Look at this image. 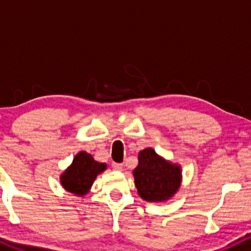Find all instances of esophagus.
I'll list each match as a JSON object with an SVG mask.
<instances>
[{
  "label": "esophagus",
  "instance_id": "obj_1",
  "mask_svg": "<svg viewBox=\"0 0 251 251\" xmlns=\"http://www.w3.org/2000/svg\"><path fill=\"white\" fill-rule=\"evenodd\" d=\"M112 169L116 170V171H122L123 164L122 163H112Z\"/></svg>",
  "mask_w": 251,
  "mask_h": 251
}]
</instances>
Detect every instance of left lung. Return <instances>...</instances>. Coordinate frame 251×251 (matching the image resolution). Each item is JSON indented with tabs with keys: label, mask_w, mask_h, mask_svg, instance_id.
<instances>
[{
	"label": "left lung",
	"mask_w": 251,
	"mask_h": 251,
	"mask_svg": "<svg viewBox=\"0 0 251 251\" xmlns=\"http://www.w3.org/2000/svg\"><path fill=\"white\" fill-rule=\"evenodd\" d=\"M139 164L134 169V183L138 194L148 201H162L175 195L180 185V168L165 162L152 149L138 155Z\"/></svg>",
	"instance_id": "obj_1"
}]
</instances>
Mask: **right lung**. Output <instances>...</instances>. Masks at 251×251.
<instances>
[{
  "instance_id": "1",
  "label": "right lung",
  "mask_w": 251,
  "mask_h": 251,
  "mask_svg": "<svg viewBox=\"0 0 251 251\" xmlns=\"http://www.w3.org/2000/svg\"><path fill=\"white\" fill-rule=\"evenodd\" d=\"M106 169V164L98 163L87 152L75 155L72 165L61 176V184L66 190L82 196L87 194L94 179Z\"/></svg>"
}]
</instances>
